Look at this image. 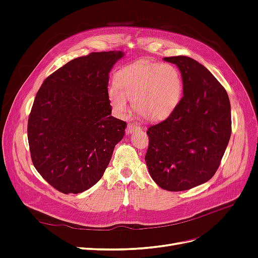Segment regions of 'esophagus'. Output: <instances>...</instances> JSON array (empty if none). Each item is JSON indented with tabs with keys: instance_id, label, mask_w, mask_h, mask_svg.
Returning <instances> with one entry per match:
<instances>
[{
	"instance_id": "obj_1",
	"label": "esophagus",
	"mask_w": 258,
	"mask_h": 258,
	"mask_svg": "<svg viewBox=\"0 0 258 258\" xmlns=\"http://www.w3.org/2000/svg\"><path fill=\"white\" fill-rule=\"evenodd\" d=\"M141 128H140L139 126H136V124L134 123H129L128 124V132L129 134H132V132H136L137 130H140Z\"/></svg>"
}]
</instances>
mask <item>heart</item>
<instances>
[{"mask_svg":"<svg viewBox=\"0 0 258 258\" xmlns=\"http://www.w3.org/2000/svg\"><path fill=\"white\" fill-rule=\"evenodd\" d=\"M107 99L117 115H123L131 99L134 110L147 120L166 119L178 105L183 80L176 67L155 61H138L115 74Z\"/></svg>","mask_w":258,"mask_h":258,"instance_id":"b5f03b06","label":"heart"}]
</instances>
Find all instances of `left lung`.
Listing matches in <instances>:
<instances>
[{"instance_id": "left-lung-1", "label": "left lung", "mask_w": 258, "mask_h": 258, "mask_svg": "<svg viewBox=\"0 0 258 258\" xmlns=\"http://www.w3.org/2000/svg\"><path fill=\"white\" fill-rule=\"evenodd\" d=\"M163 60L178 68L184 95L167 119L147 129L145 161L162 189L182 191L208 182L220 167L231 135L230 102L220 82L196 60Z\"/></svg>"}]
</instances>
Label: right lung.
Segmentation results:
<instances>
[{
    "instance_id": "right-lung-1",
    "label": "right lung",
    "mask_w": 258,
    "mask_h": 258,
    "mask_svg": "<svg viewBox=\"0 0 258 258\" xmlns=\"http://www.w3.org/2000/svg\"><path fill=\"white\" fill-rule=\"evenodd\" d=\"M119 50L75 58L38 89L28 121L32 162L46 182L80 194L99 182L127 123L111 115L108 73Z\"/></svg>"
}]
</instances>
